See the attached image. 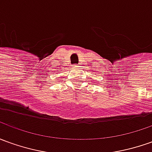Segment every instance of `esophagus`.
<instances>
[{
  "label": "esophagus",
  "mask_w": 152,
  "mask_h": 152,
  "mask_svg": "<svg viewBox=\"0 0 152 152\" xmlns=\"http://www.w3.org/2000/svg\"><path fill=\"white\" fill-rule=\"evenodd\" d=\"M75 67H78V65H76V66H75Z\"/></svg>",
  "instance_id": "1"
}]
</instances>
